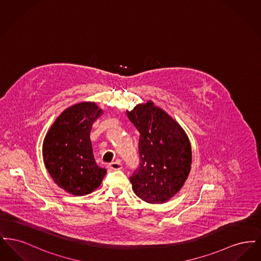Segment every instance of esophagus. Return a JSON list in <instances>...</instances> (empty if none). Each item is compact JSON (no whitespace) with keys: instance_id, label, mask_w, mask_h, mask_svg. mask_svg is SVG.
Here are the masks:
<instances>
[{"instance_id":"34e87169","label":"esophagus","mask_w":261,"mask_h":261,"mask_svg":"<svg viewBox=\"0 0 261 261\" xmlns=\"http://www.w3.org/2000/svg\"><path fill=\"white\" fill-rule=\"evenodd\" d=\"M108 168L111 169V170H119V169L122 168V164L119 161H115V162L109 163Z\"/></svg>"}]
</instances>
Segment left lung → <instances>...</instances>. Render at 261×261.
Segmentation results:
<instances>
[{"label": "left lung", "mask_w": 261, "mask_h": 261, "mask_svg": "<svg viewBox=\"0 0 261 261\" xmlns=\"http://www.w3.org/2000/svg\"><path fill=\"white\" fill-rule=\"evenodd\" d=\"M126 112L140 134V163L130 176L132 189L147 202H165L180 191L190 172V141L181 126L151 101Z\"/></svg>", "instance_id": "obj_1"}]
</instances>
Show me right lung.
Wrapping results in <instances>:
<instances>
[{
	"label": "right lung",
	"instance_id": "obj_1",
	"mask_svg": "<svg viewBox=\"0 0 261 261\" xmlns=\"http://www.w3.org/2000/svg\"><path fill=\"white\" fill-rule=\"evenodd\" d=\"M101 111L95 102H80L57 118L45 137L43 158L48 172L64 191L85 196L100 185L107 170L95 162L90 132Z\"/></svg>",
	"mask_w": 261,
	"mask_h": 261
}]
</instances>
